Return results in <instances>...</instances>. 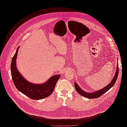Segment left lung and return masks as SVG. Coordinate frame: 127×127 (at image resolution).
I'll list each match as a JSON object with an SVG mask.
<instances>
[{"mask_svg":"<svg viewBox=\"0 0 127 127\" xmlns=\"http://www.w3.org/2000/svg\"><path fill=\"white\" fill-rule=\"evenodd\" d=\"M118 74H119V66L118 64L115 76H114L113 78L110 82V83L107 86L105 87L103 89H102L101 90H100L99 91H96L93 93H88V92H85L84 91H82V90L80 88L78 85L76 83V82H75L74 84H75V89L76 90V91H77V92L79 93V94L82 96L87 97L88 98H98L100 97L103 94H104L105 93L107 92L111 88H112L113 86L118 78Z\"/></svg>","mask_w":127,"mask_h":127,"instance_id":"obj_1","label":"left lung"}]
</instances>
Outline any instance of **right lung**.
Masks as SVG:
<instances>
[{"label": "right lung", "mask_w": 127, "mask_h": 127, "mask_svg": "<svg viewBox=\"0 0 127 127\" xmlns=\"http://www.w3.org/2000/svg\"><path fill=\"white\" fill-rule=\"evenodd\" d=\"M19 47L13 56L11 63L12 80L16 88L26 96L32 99H40L48 97L54 91L55 85L61 75L51 77L44 83L35 84L27 81L21 76L17 68L16 59Z\"/></svg>", "instance_id": "add662e5"}]
</instances>
